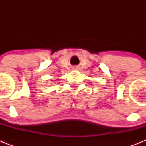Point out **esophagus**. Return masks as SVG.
Returning a JSON list of instances; mask_svg holds the SVG:
<instances>
[{"mask_svg":"<svg viewBox=\"0 0 146 146\" xmlns=\"http://www.w3.org/2000/svg\"><path fill=\"white\" fill-rule=\"evenodd\" d=\"M73 69H74V70H77V69H78V67H77V66H74V67H73Z\"/></svg>","mask_w":146,"mask_h":146,"instance_id":"esophagus-1","label":"esophagus"}]
</instances>
